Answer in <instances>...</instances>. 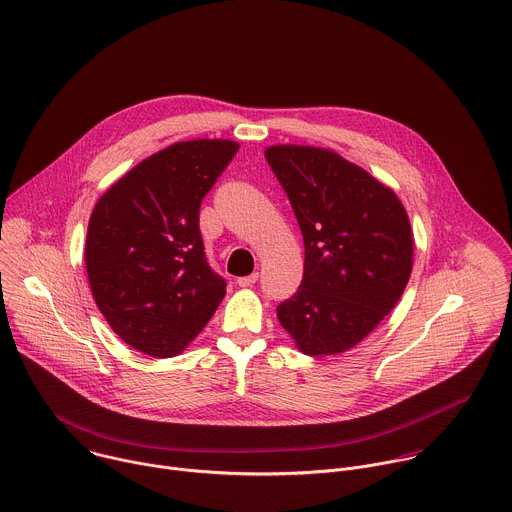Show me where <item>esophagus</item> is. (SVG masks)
<instances>
[{
  "label": "esophagus",
  "mask_w": 512,
  "mask_h": 512,
  "mask_svg": "<svg viewBox=\"0 0 512 512\" xmlns=\"http://www.w3.org/2000/svg\"><path fill=\"white\" fill-rule=\"evenodd\" d=\"M257 279H259V275H257V273H251V275H247V277H239V279H237V285H239V287H253V285L257 283Z\"/></svg>",
  "instance_id": "1"
}]
</instances>
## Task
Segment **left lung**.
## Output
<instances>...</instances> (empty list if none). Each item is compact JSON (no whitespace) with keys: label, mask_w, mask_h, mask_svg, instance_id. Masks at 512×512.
Listing matches in <instances>:
<instances>
[{"label":"left lung","mask_w":512,"mask_h":512,"mask_svg":"<svg viewBox=\"0 0 512 512\" xmlns=\"http://www.w3.org/2000/svg\"><path fill=\"white\" fill-rule=\"evenodd\" d=\"M305 241L299 291L277 307L281 327L309 357L359 345L397 307L415 237L397 193L333 149L269 145Z\"/></svg>","instance_id":"obj_1"}]
</instances>
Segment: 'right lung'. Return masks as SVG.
<instances>
[{"label": "right lung", "mask_w": 512, "mask_h": 512, "mask_svg": "<svg viewBox=\"0 0 512 512\" xmlns=\"http://www.w3.org/2000/svg\"><path fill=\"white\" fill-rule=\"evenodd\" d=\"M237 149L231 139L177 141L129 169L91 211V295L139 353L179 355L225 297V281L205 261L199 207Z\"/></svg>", "instance_id": "right-lung-1"}]
</instances>
